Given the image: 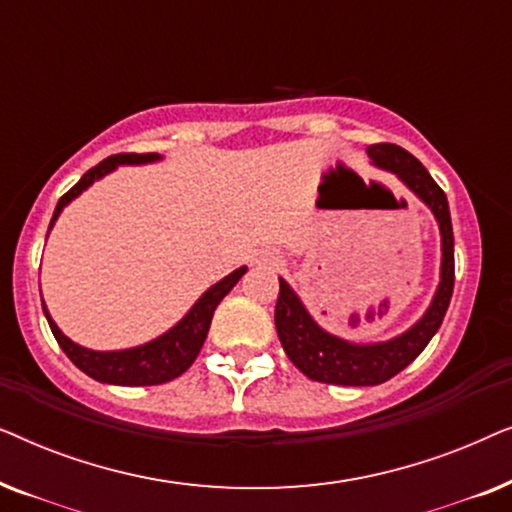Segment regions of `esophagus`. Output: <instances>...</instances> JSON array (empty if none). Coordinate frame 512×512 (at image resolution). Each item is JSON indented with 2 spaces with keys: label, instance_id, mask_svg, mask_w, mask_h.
Returning a JSON list of instances; mask_svg holds the SVG:
<instances>
[{
  "label": "esophagus",
  "instance_id": "obj_1",
  "mask_svg": "<svg viewBox=\"0 0 512 512\" xmlns=\"http://www.w3.org/2000/svg\"><path fill=\"white\" fill-rule=\"evenodd\" d=\"M263 263L270 265V268H277L279 265V258L277 256H263Z\"/></svg>",
  "mask_w": 512,
  "mask_h": 512
}]
</instances>
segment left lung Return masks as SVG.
Here are the masks:
<instances>
[{
    "mask_svg": "<svg viewBox=\"0 0 512 512\" xmlns=\"http://www.w3.org/2000/svg\"><path fill=\"white\" fill-rule=\"evenodd\" d=\"M368 156L375 165L396 172L405 186L412 188L436 214L443 237V268H440L436 298L424 317L410 331L380 345H352L326 333L314 324L289 284L279 279L275 326L286 356L310 380L342 384V387H373L408 368L443 324L454 291V235L445 191L433 181L426 167L401 146L387 142L373 144L368 146Z\"/></svg>",
    "mask_w": 512,
    "mask_h": 512,
    "instance_id": "8db88e82",
    "label": "left lung"
}]
</instances>
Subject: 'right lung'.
<instances>
[{"instance_id":"right-lung-1","label":"right lung","mask_w":512,"mask_h":512,"mask_svg":"<svg viewBox=\"0 0 512 512\" xmlns=\"http://www.w3.org/2000/svg\"><path fill=\"white\" fill-rule=\"evenodd\" d=\"M158 158L160 156H156V153H116V156L104 158L100 165L90 167V170L58 200L51 226L69 200H74L76 195L86 191L95 179L104 177V174L114 170L116 165H139L151 163V160ZM51 226H48V230H51ZM244 272H247V268L230 272V275L223 277L219 284H214L207 293H202V298L191 307V312L165 335H160V338L153 342H146L142 347L123 349V352H93V349L79 347L76 342L69 340L67 335H62L60 328L55 326V321L51 319V314H48L46 305L44 314L55 340H58V345L62 347V352H65L69 356V361H72L79 370H83L88 377H93V380L104 384H121V387H151V384L170 382L191 368V363L198 359L200 349L205 345L214 310L219 307L221 300L226 298V293L240 282Z\"/></svg>"}]
</instances>
